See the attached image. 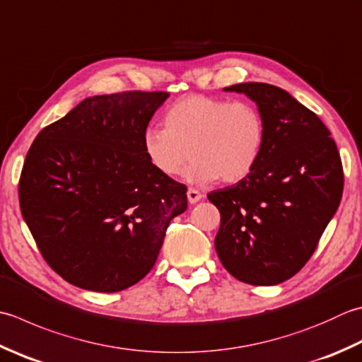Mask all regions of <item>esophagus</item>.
I'll use <instances>...</instances> for the list:
<instances>
[{"label": "esophagus", "mask_w": 362, "mask_h": 362, "mask_svg": "<svg viewBox=\"0 0 362 362\" xmlns=\"http://www.w3.org/2000/svg\"><path fill=\"white\" fill-rule=\"evenodd\" d=\"M187 197H188L189 204H196V202H199L202 199L204 194L201 193V191H197L196 188H189L187 191Z\"/></svg>", "instance_id": "obj_1"}]
</instances>
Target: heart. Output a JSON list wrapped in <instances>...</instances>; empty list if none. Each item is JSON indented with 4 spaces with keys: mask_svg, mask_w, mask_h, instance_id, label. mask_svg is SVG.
Segmentation results:
<instances>
[{
    "mask_svg": "<svg viewBox=\"0 0 362 362\" xmlns=\"http://www.w3.org/2000/svg\"><path fill=\"white\" fill-rule=\"evenodd\" d=\"M163 125L144 132L146 158L166 177L182 174L193 158L187 179L197 185L242 182L264 152L265 120L251 102L185 95L166 110Z\"/></svg>",
    "mask_w": 362,
    "mask_h": 362,
    "instance_id": "b5f03b06",
    "label": "heart"
}]
</instances>
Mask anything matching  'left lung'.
I'll use <instances>...</instances> for the list:
<instances>
[{
  "mask_svg": "<svg viewBox=\"0 0 362 362\" xmlns=\"http://www.w3.org/2000/svg\"><path fill=\"white\" fill-rule=\"evenodd\" d=\"M256 102L265 146L254 171L207 196L221 214L215 250L233 278L251 286L284 282L306 265L341 204L342 161L315 112L267 83L224 88Z\"/></svg>",
  "mask_w": 362,
  "mask_h": 362,
  "instance_id": "8db88e82",
  "label": "left lung"
}]
</instances>
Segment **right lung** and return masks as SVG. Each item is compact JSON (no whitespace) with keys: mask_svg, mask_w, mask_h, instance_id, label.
Returning a JSON list of instances; mask_svg holds the SVG:
<instances>
[{"mask_svg":"<svg viewBox=\"0 0 362 362\" xmlns=\"http://www.w3.org/2000/svg\"><path fill=\"white\" fill-rule=\"evenodd\" d=\"M168 92L84 98L26 153L20 209L47 264L70 284L120 292L152 270L187 187L151 166L143 134Z\"/></svg>","mask_w":362,"mask_h":362,"instance_id":"obj_1","label":"right lung"}]
</instances>
